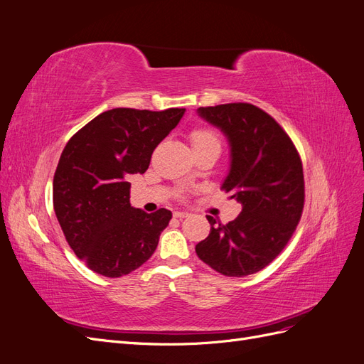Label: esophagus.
Returning <instances> with one entry per match:
<instances>
[{
  "label": "esophagus",
  "mask_w": 364,
  "mask_h": 364,
  "mask_svg": "<svg viewBox=\"0 0 364 364\" xmlns=\"http://www.w3.org/2000/svg\"><path fill=\"white\" fill-rule=\"evenodd\" d=\"M174 218H179V220H182V218H185V217H188V213H182V211H176L174 214Z\"/></svg>",
  "instance_id": "obj_1"
}]
</instances>
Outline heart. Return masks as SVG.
Listing matches in <instances>:
<instances>
[{
	"label": "heart",
	"instance_id": "b5f03b06",
	"mask_svg": "<svg viewBox=\"0 0 364 364\" xmlns=\"http://www.w3.org/2000/svg\"><path fill=\"white\" fill-rule=\"evenodd\" d=\"M191 142L194 147H202L206 144H220L217 135L208 129H196L191 134Z\"/></svg>",
	"mask_w": 364,
	"mask_h": 364
}]
</instances>
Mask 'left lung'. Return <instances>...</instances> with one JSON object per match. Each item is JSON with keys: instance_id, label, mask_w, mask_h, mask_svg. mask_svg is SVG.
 Masks as SVG:
<instances>
[{"instance_id": "left-lung-1", "label": "left lung", "mask_w": 364, "mask_h": 364, "mask_svg": "<svg viewBox=\"0 0 364 364\" xmlns=\"http://www.w3.org/2000/svg\"><path fill=\"white\" fill-rule=\"evenodd\" d=\"M197 114L229 141L222 190L243 209L228 225L206 215L211 230L196 253L225 277H247L279 255L299 223L305 199L299 153L277 121L250 103L199 107Z\"/></svg>"}]
</instances>
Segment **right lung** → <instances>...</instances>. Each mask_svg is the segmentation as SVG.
Here are the masks:
<instances>
[{"label": "right lung", "instance_id": "right-lung-1", "mask_svg": "<svg viewBox=\"0 0 364 364\" xmlns=\"http://www.w3.org/2000/svg\"><path fill=\"white\" fill-rule=\"evenodd\" d=\"M183 107H117L97 115L65 146L53 179V205L70 247L87 267L119 278L156 250L171 211L130 205V174L146 173L151 153L178 126Z\"/></svg>", "mask_w": 364, "mask_h": 364}]
</instances>
